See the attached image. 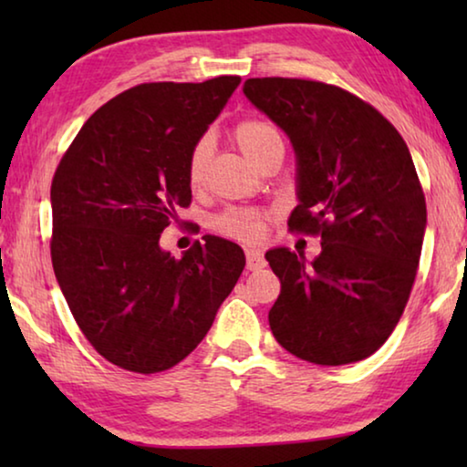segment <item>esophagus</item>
<instances>
[{"instance_id":"esophagus-1","label":"esophagus","mask_w":467,"mask_h":467,"mask_svg":"<svg viewBox=\"0 0 467 467\" xmlns=\"http://www.w3.org/2000/svg\"><path fill=\"white\" fill-rule=\"evenodd\" d=\"M267 265L264 253L259 249H247V270L251 272H257V270H264Z\"/></svg>"}]
</instances>
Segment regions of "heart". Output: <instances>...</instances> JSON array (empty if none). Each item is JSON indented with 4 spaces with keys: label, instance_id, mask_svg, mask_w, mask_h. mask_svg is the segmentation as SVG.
<instances>
[{
    "label": "heart",
    "instance_id": "heart-1",
    "mask_svg": "<svg viewBox=\"0 0 467 467\" xmlns=\"http://www.w3.org/2000/svg\"><path fill=\"white\" fill-rule=\"evenodd\" d=\"M234 140L239 144L241 152L249 158L253 164H257L262 158L272 152L274 148H284L282 133L274 123L265 119H244L234 128ZM212 156V140L203 136L195 141L189 154L187 162V179L193 187L200 185L208 162ZM216 228L233 239L239 241H257L264 233V218L259 212L251 210H231L216 220Z\"/></svg>",
    "mask_w": 467,
    "mask_h": 467
}]
</instances>
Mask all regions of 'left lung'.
<instances>
[{"label": "left lung", "mask_w": 467, "mask_h": 467, "mask_svg": "<svg viewBox=\"0 0 467 467\" xmlns=\"http://www.w3.org/2000/svg\"><path fill=\"white\" fill-rule=\"evenodd\" d=\"M244 97L286 133L296 158L290 231L321 253L274 247V337L313 365H350L385 344L404 313L426 231V202L398 130L354 94L296 78H251Z\"/></svg>", "instance_id": "8db88e82"}]
</instances>
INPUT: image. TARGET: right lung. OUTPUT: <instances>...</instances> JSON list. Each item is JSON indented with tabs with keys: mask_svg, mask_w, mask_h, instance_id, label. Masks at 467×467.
I'll use <instances>...</instances> for the list:
<instances>
[{
	"mask_svg": "<svg viewBox=\"0 0 467 467\" xmlns=\"http://www.w3.org/2000/svg\"><path fill=\"white\" fill-rule=\"evenodd\" d=\"M239 76L154 82L94 113L51 185V259L69 311L100 357L161 373L192 354L244 267L239 244L197 241L175 259L161 234L192 202L187 162Z\"/></svg>",
	"mask_w": 467,
	"mask_h": 467,
	"instance_id": "1",
	"label": "right lung"
}]
</instances>
